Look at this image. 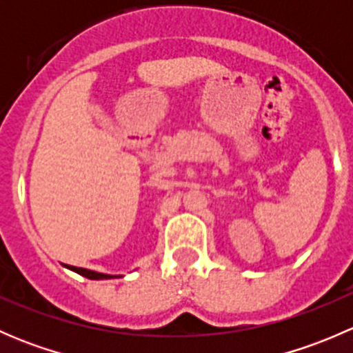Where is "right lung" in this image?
Returning a JSON list of instances; mask_svg holds the SVG:
<instances>
[{
  "mask_svg": "<svg viewBox=\"0 0 353 353\" xmlns=\"http://www.w3.org/2000/svg\"><path fill=\"white\" fill-rule=\"evenodd\" d=\"M66 268L73 270V272H77L78 275L87 276V279H90V280H108V279H114V276H116V275H105V273L92 272V270H87V268H77V266H66Z\"/></svg>",
  "mask_w": 353,
  "mask_h": 353,
  "instance_id": "right-lung-1",
  "label": "right lung"
}]
</instances>
